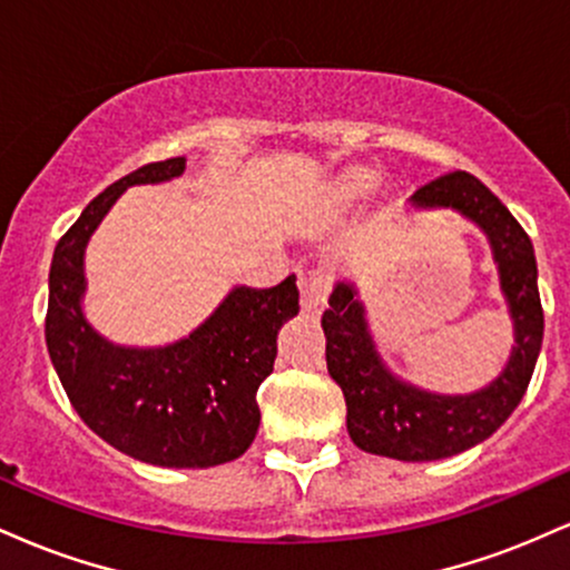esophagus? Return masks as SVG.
I'll return each mask as SVG.
<instances>
[{
    "instance_id": "obj_1",
    "label": "esophagus",
    "mask_w": 570,
    "mask_h": 570,
    "mask_svg": "<svg viewBox=\"0 0 570 570\" xmlns=\"http://www.w3.org/2000/svg\"><path fill=\"white\" fill-rule=\"evenodd\" d=\"M330 276L324 273H313L303 284V311L307 316H318L326 307V297H330Z\"/></svg>"
}]
</instances>
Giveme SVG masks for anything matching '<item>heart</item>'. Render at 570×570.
I'll return each instance as SVG.
<instances>
[{
  "label": "heart",
  "instance_id": "heart-1",
  "mask_svg": "<svg viewBox=\"0 0 570 570\" xmlns=\"http://www.w3.org/2000/svg\"><path fill=\"white\" fill-rule=\"evenodd\" d=\"M377 171H372V168H364V166H351L345 168V171H340L335 179L330 181V187H326V195H324V203L332 208V212H345V208L356 206V203H362L372 189L377 187Z\"/></svg>",
  "mask_w": 570,
  "mask_h": 570
}]
</instances>
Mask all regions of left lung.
I'll use <instances>...</instances> for the list:
<instances>
[{
	"label": "left lung",
	"instance_id": "left-lung-1",
	"mask_svg": "<svg viewBox=\"0 0 570 570\" xmlns=\"http://www.w3.org/2000/svg\"><path fill=\"white\" fill-rule=\"evenodd\" d=\"M410 203L453 208L485 233L514 330L507 367L474 394H434L402 381L377 353L356 286L337 281L322 316L326 370L343 389L345 423L356 448L396 461H440L485 442L525 396L544 337V311L531 238L476 176L444 174L417 189Z\"/></svg>",
	"mask_w": 570,
	"mask_h": 570
}]
</instances>
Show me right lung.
Segmentation results:
<instances>
[{"label": "right lung", "instance_id": "obj_1", "mask_svg": "<svg viewBox=\"0 0 570 570\" xmlns=\"http://www.w3.org/2000/svg\"><path fill=\"white\" fill-rule=\"evenodd\" d=\"M185 166V158L149 163L85 206L53 252L45 340L71 407L94 434L141 463L208 469L244 455L257 436V389L273 372L278 330L299 313L297 278L273 289L235 286L187 337L158 348L117 345L82 311L90 235L128 187L163 185Z\"/></svg>", "mask_w": 570, "mask_h": 570}]
</instances>
